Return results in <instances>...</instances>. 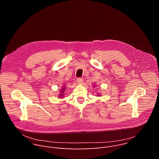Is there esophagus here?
<instances>
[{
  "label": "esophagus",
  "mask_w": 159,
  "mask_h": 159,
  "mask_svg": "<svg viewBox=\"0 0 159 159\" xmlns=\"http://www.w3.org/2000/svg\"><path fill=\"white\" fill-rule=\"evenodd\" d=\"M77 82H78V84H82L83 83V79L82 78H77Z\"/></svg>",
  "instance_id": "esophagus-1"
}]
</instances>
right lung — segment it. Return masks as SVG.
I'll return each mask as SVG.
<instances>
[{
  "instance_id": "obj_1",
  "label": "right lung",
  "mask_w": 159,
  "mask_h": 159,
  "mask_svg": "<svg viewBox=\"0 0 159 159\" xmlns=\"http://www.w3.org/2000/svg\"><path fill=\"white\" fill-rule=\"evenodd\" d=\"M64 90H65V88H63V90H61V92H62V94L60 95V97H63V93Z\"/></svg>"
}]
</instances>
